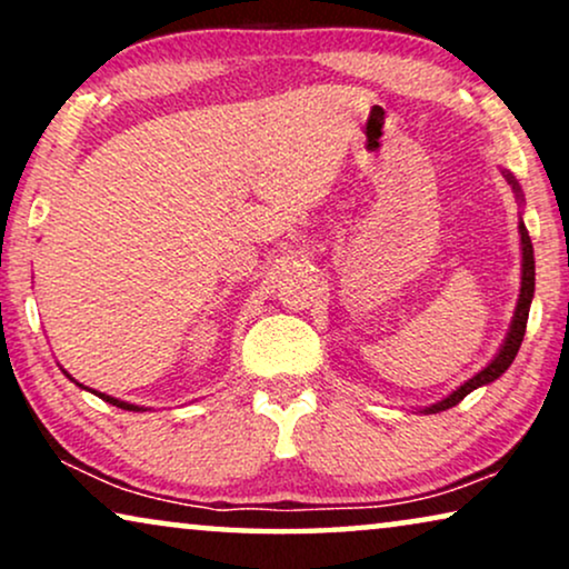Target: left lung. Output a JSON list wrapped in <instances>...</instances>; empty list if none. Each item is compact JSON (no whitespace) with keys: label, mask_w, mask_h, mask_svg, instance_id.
Wrapping results in <instances>:
<instances>
[{"label":"left lung","mask_w":569,"mask_h":569,"mask_svg":"<svg viewBox=\"0 0 569 569\" xmlns=\"http://www.w3.org/2000/svg\"><path fill=\"white\" fill-rule=\"evenodd\" d=\"M505 178H508V183L512 186V191H516V197L523 201V193H520V186L516 181V176L508 173V170H502ZM518 232H520V253H523V261H520V295H518V306H516V316H512V323H510V331L508 337H505L500 352L495 355V360L487 365L485 370H479L477 376L466 380L463 386H458L453 393L446 396V399L432 403V407H425L422 411L425 415H438V411H446L450 407H456L458 401H463L466 396L471 391H477L481 386H489L492 380H497L502 376L505 370L510 368L512 360H516L518 349H520V341L526 337V323H528V310H531V300H533V290H536V261H533V246H531V236H528L523 220L518 222Z\"/></svg>","instance_id":"left-lung-1"}]
</instances>
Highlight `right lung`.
<instances>
[{"mask_svg":"<svg viewBox=\"0 0 569 569\" xmlns=\"http://www.w3.org/2000/svg\"><path fill=\"white\" fill-rule=\"evenodd\" d=\"M69 380H74V378H69ZM77 383V380H74ZM77 386H82V383H77ZM84 388V386H82ZM90 391V388H88ZM96 396H100V399L103 401H108V403H113V407H119V409H127V411H147L144 407H137V403H129V401H121V399H113V396H106V393H98V391H92Z\"/></svg>","mask_w":569,"mask_h":569,"instance_id":"obj_1","label":"right lung"}]
</instances>
